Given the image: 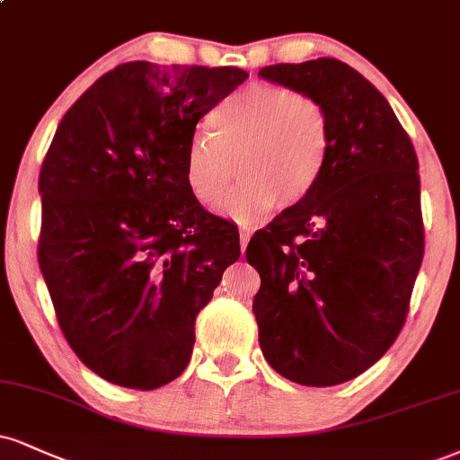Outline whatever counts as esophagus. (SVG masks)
<instances>
[{
	"label": "esophagus",
	"instance_id": "obj_1",
	"mask_svg": "<svg viewBox=\"0 0 460 460\" xmlns=\"http://www.w3.org/2000/svg\"><path fill=\"white\" fill-rule=\"evenodd\" d=\"M252 226H240V248H242V254H244V251H246V244H248V240H251V235H252Z\"/></svg>",
	"mask_w": 460,
	"mask_h": 460
}]
</instances>
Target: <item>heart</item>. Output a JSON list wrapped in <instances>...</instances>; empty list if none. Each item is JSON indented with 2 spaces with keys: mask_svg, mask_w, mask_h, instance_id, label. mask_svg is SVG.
I'll list each match as a JSON object with an SVG mask.
<instances>
[{
  "mask_svg": "<svg viewBox=\"0 0 460 460\" xmlns=\"http://www.w3.org/2000/svg\"><path fill=\"white\" fill-rule=\"evenodd\" d=\"M212 132H199L186 152V184L201 206L216 208L234 180L223 212L254 218L300 203L328 158V118L314 98L283 85L254 83L231 93L209 113Z\"/></svg>",
  "mask_w": 460,
  "mask_h": 460,
  "instance_id": "b5f03b06",
  "label": "heart"
}]
</instances>
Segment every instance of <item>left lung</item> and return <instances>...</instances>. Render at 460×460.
<instances>
[{"label":"left lung","instance_id":"left-lung-1","mask_svg":"<svg viewBox=\"0 0 460 460\" xmlns=\"http://www.w3.org/2000/svg\"><path fill=\"white\" fill-rule=\"evenodd\" d=\"M317 101L328 158L317 184L252 235L263 358L302 385L345 384L390 349L424 254L418 158L390 102L332 58L259 70Z\"/></svg>","mask_w":460,"mask_h":460}]
</instances>
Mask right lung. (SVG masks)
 Segmentation results:
<instances>
[{"label":"right lung","instance_id":"obj_1","mask_svg":"<svg viewBox=\"0 0 460 460\" xmlns=\"http://www.w3.org/2000/svg\"><path fill=\"white\" fill-rule=\"evenodd\" d=\"M246 79L128 62L59 121L38 180V263L72 351L111 384L180 377L197 314L240 257L237 229L201 208L184 169L197 121Z\"/></svg>","mask_w":460,"mask_h":460}]
</instances>
